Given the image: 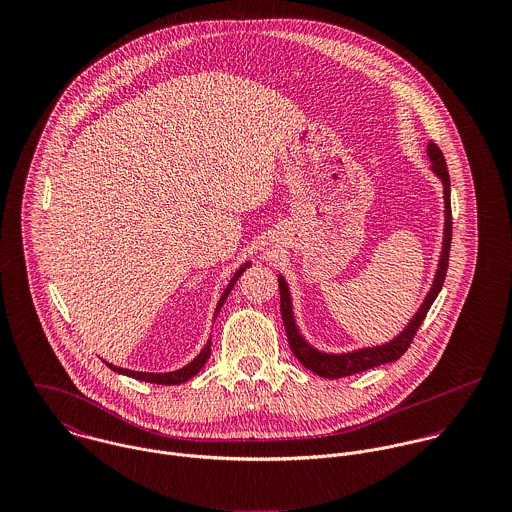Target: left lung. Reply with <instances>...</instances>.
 Wrapping results in <instances>:
<instances>
[{"label": "left lung", "instance_id": "1", "mask_svg": "<svg viewBox=\"0 0 512 512\" xmlns=\"http://www.w3.org/2000/svg\"><path fill=\"white\" fill-rule=\"evenodd\" d=\"M428 159H430V169L432 173L441 181L443 187V238H441V252H439L438 270L434 276V282L430 286V292L426 293L422 305L418 311L412 315V319L406 323V327L390 341L380 343V345H370V347H361L353 349L347 353H327L319 351L313 347L303 333L297 327L295 313H293V299L290 284L286 278L280 274L278 284H280V307H282V319L284 327L288 333L290 349H292L295 359L309 368L311 372L323 376V378H341V376H351L357 372L368 370L372 366L384 365V363H396L410 347L416 331L420 329L426 313L430 311L434 299L438 297L445 280L447 272V262H449V246H451V203H449V173L447 165L443 159V153L434 142L428 144Z\"/></svg>", "mask_w": 512, "mask_h": 512}]
</instances>
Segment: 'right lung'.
<instances>
[{"label": "right lung", "mask_w": 512, "mask_h": 512, "mask_svg": "<svg viewBox=\"0 0 512 512\" xmlns=\"http://www.w3.org/2000/svg\"><path fill=\"white\" fill-rule=\"evenodd\" d=\"M250 266H252V262L248 260V262H244V264L234 272V276L230 278L228 286L224 288V292L220 295L219 303H217L215 313H213V319H217V315L220 313V307L224 305L228 293L234 288V284L238 282V278L242 276V272H244L246 268H250ZM209 357H211V337H209L207 345L201 349V353H199L189 365L181 366V368H177V370H169V372H142V370H130V368L112 365V363H108V361H104V363H106V366H110L114 372H118V374L132 376V378H136V380H144V382H151V384H165V386H171V384H183V382H187L189 378H193L203 366L207 365Z\"/></svg>", "instance_id": "add662e5"}]
</instances>
